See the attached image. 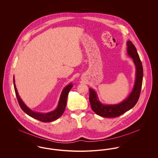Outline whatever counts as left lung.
<instances>
[{"label": "left lung", "instance_id": "obj_1", "mask_svg": "<svg viewBox=\"0 0 158 158\" xmlns=\"http://www.w3.org/2000/svg\"><path fill=\"white\" fill-rule=\"evenodd\" d=\"M127 45L128 55L133 59L135 66L134 87L127 97L120 103L117 104H104L101 103L98 99L96 91L89 88V101L91 108L99 116L106 118L118 117L131 109L139 100L143 82V66L135 46L131 41H127Z\"/></svg>", "mask_w": 158, "mask_h": 158}]
</instances>
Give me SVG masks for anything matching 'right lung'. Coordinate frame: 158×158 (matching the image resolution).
<instances>
[{"label":"right lung","instance_id":"1","mask_svg":"<svg viewBox=\"0 0 158 158\" xmlns=\"http://www.w3.org/2000/svg\"><path fill=\"white\" fill-rule=\"evenodd\" d=\"M14 85L16 96L21 109L29 116L44 123L51 122V121L56 120L59 118H60V117L62 115V114L64 111L66 104H67V98H68L69 92L73 87V84L72 83H69L68 85L64 87V88L63 89L61 93L58 105L54 111L49 113H43L35 112L31 110L30 108H29L23 102L22 99L19 95L18 90L16 88L14 77Z\"/></svg>","mask_w":158,"mask_h":158}]
</instances>
